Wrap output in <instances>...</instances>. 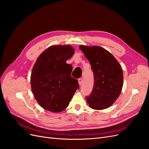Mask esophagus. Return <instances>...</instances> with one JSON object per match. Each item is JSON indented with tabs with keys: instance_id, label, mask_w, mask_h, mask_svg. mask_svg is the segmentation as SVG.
I'll return each instance as SVG.
<instances>
[{
	"instance_id": "1",
	"label": "esophagus",
	"mask_w": 149,
	"mask_h": 149,
	"mask_svg": "<svg viewBox=\"0 0 149 149\" xmlns=\"http://www.w3.org/2000/svg\"><path fill=\"white\" fill-rule=\"evenodd\" d=\"M82 81H83L82 78H79L78 79V84H79V86H81V85L82 84Z\"/></svg>"
}]
</instances>
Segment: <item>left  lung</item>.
I'll return each mask as SVG.
<instances>
[{"label": "left lung", "instance_id": "8db88e82", "mask_svg": "<svg viewBox=\"0 0 149 149\" xmlns=\"http://www.w3.org/2000/svg\"><path fill=\"white\" fill-rule=\"evenodd\" d=\"M89 60L94 73L92 93L86 97L88 104L93 109L102 110L110 107L119 96L123 86V70L112 54L99 46L80 45Z\"/></svg>", "mask_w": 149, "mask_h": 149}]
</instances>
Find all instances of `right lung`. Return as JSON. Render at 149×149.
<instances>
[{"label":"right lung","instance_id":"add662e5","mask_svg":"<svg viewBox=\"0 0 149 149\" xmlns=\"http://www.w3.org/2000/svg\"><path fill=\"white\" fill-rule=\"evenodd\" d=\"M70 45H53L38 57L30 83L35 100L44 109L60 112L68 106L79 84L71 76L72 66L66 61L73 55Z\"/></svg>","mask_w":149,"mask_h":149}]
</instances>
